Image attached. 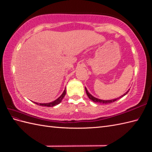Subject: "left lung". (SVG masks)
<instances>
[{
    "label": "left lung",
    "mask_w": 152,
    "mask_h": 152,
    "mask_svg": "<svg viewBox=\"0 0 152 152\" xmlns=\"http://www.w3.org/2000/svg\"><path fill=\"white\" fill-rule=\"evenodd\" d=\"M85 90H86V94H87L88 97H89V99H91L92 101H93L94 102H95V103H102V104H108V103H113V102H116V100H118V99H120V98H122V97L123 96H126V94L128 93V92H129V89L127 91V92L124 94V95L121 96H120V97H117V98H116V99H110V100H102V99H97V98H96V97H94L93 96L91 95V94L88 92V90H87V88H86V87H85Z\"/></svg>",
    "instance_id": "obj_1"
}]
</instances>
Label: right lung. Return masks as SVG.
Listing matches in <instances>:
<instances>
[{
  "label": "right lung",
  "instance_id": "1",
  "mask_svg": "<svg viewBox=\"0 0 152 152\" xmlns=\"http://www.w3.org/2000/svg\"><path fill=\"white\" fill-rule=\"evenodd\" d=\"M66 94V90L65 88V90H64L63 93L62 94V95L60 96L58 98H57L56 100L53 101V102H52L48 103H36V102H34V103H35L36 104H38V105L43 106V107H54V106L56 105V104H58L60 102H62V100L63 99L64 97Z\"/></svg>",
  "mask_w": 152,
  "mask_h": 152
}]
</instances>
